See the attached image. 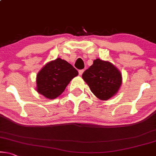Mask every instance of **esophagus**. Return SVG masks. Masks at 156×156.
I'll return each mask as SVG.
<instances>
[{"instance_id": "1", "label": "esophagus", "mask_w": 156, "mask_h": 156, "mask_svg": "<svg viewBox=\"0 0 156 156\" xmlns=\"http://www.w3.org/2000/svg\"><path fill=\"white\" fill-rule=\"evenodd\" d=\"M83 71H84L83 70H78V73H79L80 76H81V75L83 74Z\"/></svg>"}]
</instances>
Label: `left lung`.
Segmentation results:
<instances>
[{"label": "left lung", "mask_w": 156, "mask_h": 156, "mask_svg": "<svg viewBox=\"0 0 156 156\" xmlns=\"http://www.w3.org/2000/svg\"><path fill=\"white\" fill-rule=\"evenodd\" d=\"M83 79L98 98L107 101L115 95L122 83V76L115 66L97 58L85 70Z\"/></svg>", "instance_id": "obj_1"}]
</instances>
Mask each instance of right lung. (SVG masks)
<instances>
[{"label": "right lung", "mask_w": 156, "mask_h": 156, "mask_svg": "<svg viewBox=\"0 0 156 156\" xmlns=\"http://www.w3.org/2000/svg\"><path fill=\"white\" fill-rule=\"evenodd\" d=\"M78 72L65 60L55 59L45 65L37 75L36 90L49 99L58 97Z\"/></svg>", "instance_id": "obj_1"}]
</instances>
